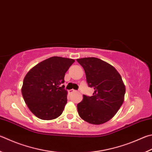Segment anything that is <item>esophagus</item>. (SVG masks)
I'll list each match as a JSON object with an SVG mask.
<instances>
[{"instance_id":"esophagus-1","label":"esophagus","mask_w":152,"mask_h":152,"mask_svg":"<svg viewBox=\"0 0 152 152\" xmlns=\"http://www.w3.org/2000/svg\"><path fill=\"white\" fill-rule=\"evenodd\" d=\"M76 92V90H73V89H72V90H70L68 91V92L70 93V94H72V93H74V92Z\"/></svg>"}]
</instances>
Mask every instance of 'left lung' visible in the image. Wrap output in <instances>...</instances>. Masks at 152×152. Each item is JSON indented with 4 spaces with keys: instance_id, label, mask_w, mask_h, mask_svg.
<instances>
[{
    "instance_id": "left-lung-1",
    "label": "left lung",
    "mask_w": 152,
    "mask_h": 152,
    "mask_svg": "<svg viewBox=\"0 0 152 152\" xmlns=\"http://www.w3.org/2000/svg\"><path fill=\"white\" fill-rule=\"evenodd\" d=\"M83 67L89 87L93 88V96L83 95L77 105L82 120L99 125L114 116L124 100L126 87L120 74L113 66L94 57L77 59Z\"/></svg>"
}]
</instances>
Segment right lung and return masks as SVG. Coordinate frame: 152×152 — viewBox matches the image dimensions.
I'll return each mask as SVG.
<instances>
[{"label":"right lung","mask_w":152,"mask_h":152,"mask_svg":"<svg viewBox=\"0 0 152 152\" xmlns=\"http://www.w3.org/2000/svg\"><path fill=\"white\" fill-rule=\"evenodd\" d=\"M75 60L59 56L50 57L38 63L26 74L22 94L29 110L44 120L57 118L67 103L64 86L65 73Z\"/></svg>","instance_id":"add662e5"}]
</instances>
